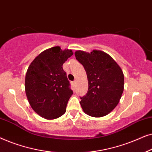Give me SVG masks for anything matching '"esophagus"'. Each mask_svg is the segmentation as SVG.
<instances>
[{
    "instance_id": "34e87169",
    "label": "esophagus",
    "mask_w": 152,
    "mask_h": 152,
    "mask_svg": "<svg viewBox=\"0 0 152 152\" xmlns=\"http://www.w3.org/2000/svg\"><path fill=\"white\" fill-rule=\"evenodd\" d=\"M72 85H73V86H75V84H76V81H73V82H72Z\"/></svg>"
}]
</instances>
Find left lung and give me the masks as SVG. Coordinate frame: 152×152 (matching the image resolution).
<instances>
[{"mask_svg": "<svg viewBox=\"0 0 152 152\" xmlns=\"http://www.w3.org/2000/svg\"><path fill=\"white\" fill-rule=\"evenodd\" d=\"M76 59L86 70L88 82L86 94L80 97L83 111L92 117H102L115 109L124 91V75L118 64L104 52L78 50Z\"/></svg>", "mask_w": 152, "mask_h": 152, "instance_id": "obj_1", "label": "left lung"}]
</instances>
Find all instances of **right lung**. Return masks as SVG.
I'll return each instance as SVG.
<instances>
[{
  "mask_svg": "<svg viewBox=\"0 0 152 152\" xmlns=\"http://www.w3.org/2000/svg\"><path fill=\"white\" fill-rule=\"evenodd\" d=\"M72 54L71 50L53 47L42 52L29 66L25 82L27 97L32 109L45 119H55L66 111L73 91L62 66Z\"/></svg>",
  "mask_w": 152,
  "mask_h": 152,
  "instance_id": "obj_1",
  "label": "right lung"
}]
</instances>
